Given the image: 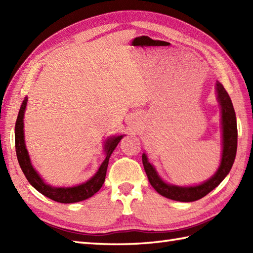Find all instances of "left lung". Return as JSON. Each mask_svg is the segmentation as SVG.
<instances>
[{
  "instance_id": "obj_1",
  "label": "left lung",
  "mask_w": 253,
  "mask_h": 253,
  "mask_svg": "<svg viewBox=\"0 0 253 253\" xmlns=\"http://www.w3.org/2000/svg\"><path fill=\"white\" fill-rule=\"evenodd\" d=\"M216 91L219 104L222 107V129H223V154L221 165L212 178L195 187H178L168 185L160 178L153 166L149 163L146 154H142V163L150 184L161 196L175 201L192 202L207 196L210 191L221 184L227 176L234 164L237 151V123L235 110L224 85L216 83Z\"/></svg>"
}]
</instances>
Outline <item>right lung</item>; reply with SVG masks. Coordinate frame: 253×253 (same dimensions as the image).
<instances>
[{"label":"right lung","instance_id":"right-lung-1","mask_svg":"<svg viewBox=\"0 0 253 253\" xmlns=\"http://www.w3.org/2000/svg\"><path fill=\"white\" fill-rule=\"evenodd\" d=\"M27 105V98L23 101V104L20 106V110L17 116V121H16L15 125V148H16V155H17L18 163L20 165V169L25 174L27 180L30 182V185L36 188L42 195L52 199L56 202L60 203H74L85 200L90 197H92L95 192L100 190L102 185L104 184L105 176H106V169L107 165H109V160L112 152L121 141L123 136H116L107 139L105 143V160L103 163L101 164L99 170L96 174L90 178L88 181L84 182V184L76 186V187H69V188H55L46 185L42 180L41 177L38 175L35 169L32 168L30 163V159L28 152L25 146L24 140V114L25 109Z\"/></svg>","mask_w":253,"mask_h":253}]
</instances>
